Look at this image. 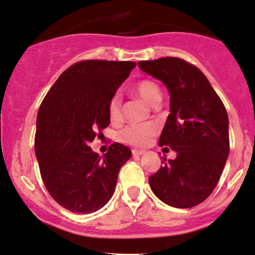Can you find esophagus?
Masks as SVG:
<instances>
[{
	"mask_svg": "<svg viewBox=\"0 0 255 255\" xmlns=\"http://www.w3.org/2000/svg\"><path fill=\"white\" fill-rule=\"evenodd\" d=\"M131 153H133L134 156H140V155H143L146 151L141 150V149H133V150H131Z\"/></svg>",
	"mask_w": 255,
	"mask_h": 255,
	"instance_id": "obj_1",
	"label": "esophagus"
}]
</instances>
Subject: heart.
Returning a JSON list of instances; mask_svg holds the SVG:
<instances>
[{
  "mask_svg": "<svg viewBox=\"0 0 255 255\" xmlns=\"http://www.w3.org/2000/svg\"><path fill=\"white\" fill-rule=\"evenodd\" d=\"M133 93L151 107H155L161 102L162 95L159 86L150 80L138 81L133 88ZM108 115L113 124H118L122 120L121 98L119 94H115L108 104ZM157 128L154 124H138L129 125L124 128L119 134V138L122 142L130 144L134 147H143L148 144L151 137L156 134Z\"/></svg>",
  "mask_w": 255,
  "mask_h": 255,
  "instance_id": "b5f03b06",
  "label": "heart"
}]
</instances>
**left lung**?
<instances>
[{
  "instance_id": "8db88e82",
  "label": "left lung",
  "mask_w": 255,
  "mask_h": 255,
  "mask_svg": "<svg viewBox=\"0 0 255 255\" xmlns=\"http://www.w3.org/2000/svg\"><path fill=\"white\" fill-rule=\"evenodd\" d=\"M140 69L160 80L170 95V113L159 144L176 151L174 160L149 176L150 188L165 204L189 208L211 195L230 154L228 115L199 68L178 57L140 61Z\"/></svg>"
}]
</instances>
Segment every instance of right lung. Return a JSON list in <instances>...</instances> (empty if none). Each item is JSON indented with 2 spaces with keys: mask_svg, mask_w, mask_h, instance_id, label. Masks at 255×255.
I'll return each instance as SVG.
<instances>
[{
  "mask_svg": "<svg viewBox=\"0 0 255 255\" xmlns=\"http://www.w3.org/2000/svg\"><path fill=\"white\" fill-rule=\"evenodd\" d=\"M136 63L80 61L61 74L37 113L35 154L42 180L57 204L89 214L114 194L120 168L131 156L114 142L104 156L89 143L108 127V104Z\"/></svg>",
  "mask_w": 255,
  "mask_h": 255,
  "instance_id": "right-lung-1",
  "label": "right lung"
}]
</instances>
